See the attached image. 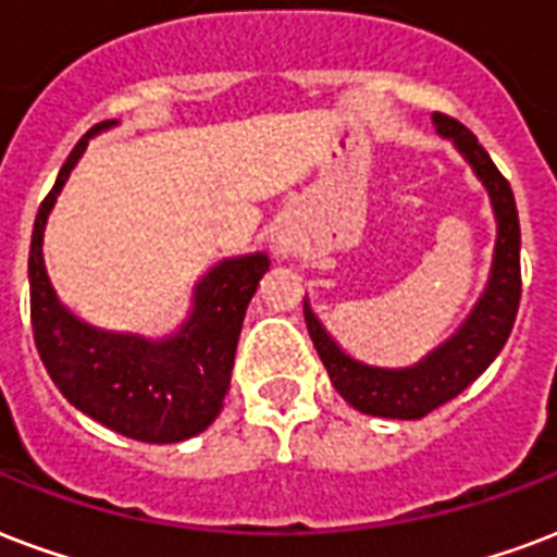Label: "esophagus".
I'll list each match as a JSON object with an SVG mask.
<instances>
[{
  "mask_svg": "<svg viewBox=\"0 0 557 557\" xmlns=\"http://www.w3.org/2000/svg\"><path fill=\"white\" fill-rule=\"evenodd\" d=\"M274 250H277V257H288L292 253V239L288 236H274Z\"/></svg>",
  "mask_w": 557,
  "mask_h": 557,
  "instance_id": "obj_1",
  "label": "esophagus"
}]
</instances>
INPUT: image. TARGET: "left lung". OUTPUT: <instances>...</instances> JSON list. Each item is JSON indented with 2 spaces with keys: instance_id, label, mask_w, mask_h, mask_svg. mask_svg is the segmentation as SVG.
<instances>
[{
  "instance_id": "left-lung-1",
  "label": "left lung",
  "mask_w": 557,
  "mask_h": 557,
  "mask_svg": "<svg viewBox=\"0 0 557 557\" xmlns=\"http://www.w3.org/2000/svg\"><path fill=\"white\" fill-rule=\"evenodd\" d=\"M432 125L441 137L456 146L458 154L465 157L473 175L479 177V184L485 186L496 219L494 262H491L485 292L479 295L456 333L444 338L438 347H432L414 364L380 368L347 354L326 333V326L318 321L304 297L309 338L333 380L335 392L354 409L373 418L420 420L432 409L458 397L499 356L520 307V219H517L515 193L499 175L485 148L479 146V139L461 122L435 113Z\"/></svg>"
}]
</instances>
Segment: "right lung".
Listing matches in <instances>:
<instances>
[{
    "label": "right lung",
    "mask_w": 557,
    "mask_h": 557,
    "mask_svg": "<svg viewBox=\"0 0 557 557\" xmlns=\"http://www.w3.org/2000/svg\"><path fill=\"white\" fill-rule=\"evenodd\" d=\"M113 125L101 122L81 137L34 219L28 250L34 345L58 392L87 418L143 444H177L219 418L245 309L271 260L265 250H253L215 262L195 283L184 324L163 338L101 330L63 307L46 274L42 233L87 143Z\"/></svg>",
    "instance_id": "1"
}]
</instances>
